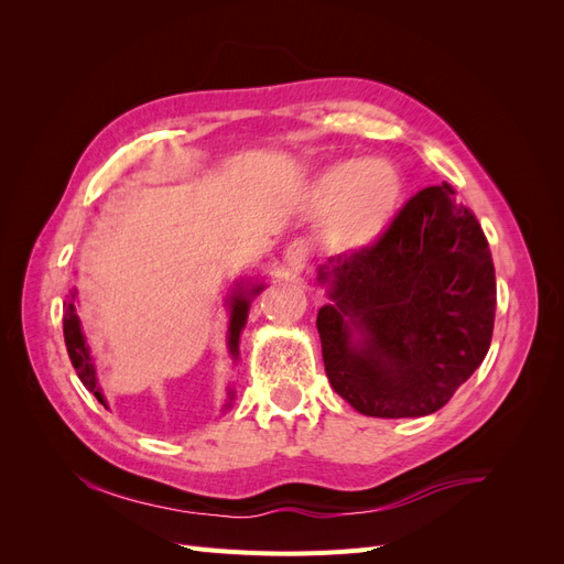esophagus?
Masks as SVG:
<instances>
[{
  "label": "esophagus",
  "instance_id": "34e87169",
  "mask_svg": "<svg viewBox=\"0 0 564 564\" xmlns=\"http://www.w3.org/2000/svg\"><path fill=\"white\" fill-rule=\"evenodd\" d=\"M284 265L292 272H301L308 265V245L303 240H294L284 249Z\"/></svg>",
  "mask_w": 564,
  "mask_h": 564
}]
</instances>
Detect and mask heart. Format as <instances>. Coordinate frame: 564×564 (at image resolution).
I'll use <instances>...</instances> for the list:
<instances>
[{
	"mask_svg": "<svg viewBox=\"0 0 564 564\" xmlns=\"http://www.w3.org/2000/svg\"><path fill=\"white\" fill-rule=\"evenodd\" d=\"M400 195L398 169L383 160L332 166L317 185L319 202L332 204L324 240L332 249L371 245L388 226Z\"/></svg>",
	"mask_w": 564,
	"mask_h": 564,
	"instance_id": "b5f03b06",
	"label": "heart"
}]
</instances>
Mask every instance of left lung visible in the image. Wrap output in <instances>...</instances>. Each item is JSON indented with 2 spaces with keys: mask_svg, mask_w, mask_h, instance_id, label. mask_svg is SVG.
Returning <instances> with one entry per match:
<instances>
[{
  "mask_svg": "<svg viewBox=\"0 0 564 564\" xmlns=\"http://www.w3.org/2000/svg\"><path fill=\"white\" fill-rule=\"evenodd\" d=\"M317 313L332 388L377 419L429 416L482 365L497 280L487 237L449 183L423 187L367 247L338 253Z\"/></svg>",
  "mask_w": 564,
  "mask_h": 564,
  "instance_id": "8db88e82",
  "label": "left lung"
}]
</instances>
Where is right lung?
I'll use <instances>...</instances> for the list:
<instances>
[{"instance_id":"obj_1","label":"right lung","mask_w":564,"mask_h":564,"mask_svg":"<svg viewBox=\"0 0 564 564\" xmlns=\"http://www.w3.org/2000/svg\"><path fill=\"white\" fill-rule=\"evenodd\" d=\"M261 284L249 289V292H240L235 294L232 301H230V329H228V346H230V355L237 357L240 355V334L245 329V322H247V315H249V299L253 294L261 292ZM63 336H65V348H67V355H70V362L77 371L79 381L84 383V388L91 390L94 395L98 398V402H104V395H100V388L96 386V369H94V362H91V355H89V346L87 340H84L82 336V329H79V317L75 313V294H73V301H65L63 303ZM106 404V402H104Z\"/></svg>"}]
</instances>
